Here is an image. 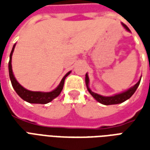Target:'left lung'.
Masks as SVG:
<instances>
[{
    "label": "left lung",
    "mask_w": 150,
    "mask_h": 150,
    "mask_svg": "<svg viewBox=\"0 0 150 150\" xmlns=\"http://www.w3.org/2000/svg\"><path fill=\"white\" fill-rule=\"evenodd\" d=\"M122 25L125 28L126 30L130 31L129 29L128 28V26L126 25L123 24ZM142 79V77H141ZM141 79L137 83H136L133 87H132L131 88H129V90H127L126 91H124L122 93H120V94L114 95L112 96H100V95L97 94V93H95L93 91H91V89L88 87V83H89V78H88V74H86V77H85V81H86V85H87V88H88V91L90 92V94L95 98V100H96L98 102H100V104H104V105H111V104H120V103H123L125 100H127L128 99L132 96V95L134 94V92L137 90V88H138L139 84H140V82H141Z\"/></svg>",
    "instance_id": "obj_1"
}]
</instances>
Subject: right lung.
I'll return each mask as SVG.
<instances>
[{
  "label": "right lung",
  "mask_w": 150,
  "mask_h": 150,
  "mask_svg": "<svg viewBox=\"0 0 150 150\" xmlns=\"http://www.w3.org/2000/svg\"><path fill=\"white\" fill-rule=\"evenodd\" d=\"M15 45L12 49V51L10 53V56H9V62H8V73H9V78L11 80V83L13 88L15 90V91L17 92V94L20 96V97L24 100L26 102H29L30 104H45L49 103L50 101H52L54 98L57 96H59V94L61 93L62 88H63V85H64V81H65L66 77L71 73V71H69L68 73H67L65 76L62 78V79L60 82L59 85L57 88L52 91L50 92H42V91H29L27 89L24 88L21 86L19 83H18L16 79H15L13 73V70H12V55L13 53L14 50Z\"/></svg>",
  "instance_id": "obj_1"
}]
</instances>
